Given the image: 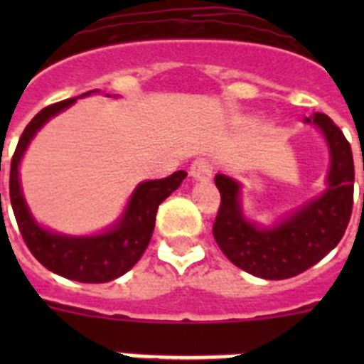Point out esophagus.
Returning a JSON list of instances; mask_svg holds the SVG:
<instances>
[{"label": "esophagus", "mask_w": 364, "mask_h": 364, "mask_svg": "<svg viewBox=\"0 0 364 364\" xmlns=\"http://www.w3.org/2000/svg\"><path fill=\"white\" fill-rule=\"evenodd\" d=\"M189 175L195 180H210L213 175V166H211L210 160L197 159L189 167Z\"/></svg>", "instance_id": "1"}]
</instances>
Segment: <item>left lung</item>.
Masks as SVG:
<instances>
[{"instance_id": "left-lung-1", "label": "left lung", "mask_w": 364, "mask_h": 364, "mask_svg": "<svg viewBox=\"0 0 364 364\" xmlns=\"http://www.w3.org/2000/svg\"><path fill=\"white\" fill-rule=\"evenodd\" d=\"M304 124H314L326 140V188L273 226H260L244 215L242 186L237 180L220 173L215 176L220 191L213 224L218 247L235 266L268 281L295 277L317 264L343 239L352 215L353 156L348 140L323 112H314Z\"/></svg>"}]
</instances>
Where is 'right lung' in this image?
Here are the masks:
<instances>
[{
	"instance_id": "1",
	"label": "right lung",
	"mask_w": 364,
	"mask_h": 364,
	"mask_svg": "<svg viewBox=\"0 0 364 364\" xmlns=\"http://www.w3.org/2000/svg\"><path fill=\"white\" fill-rule=\"evenodd\" d=\"M91 92H98V89L83 92L82 98ZM74 102L76 98H69L41 109L25 127L11 162V204L25 244L45 268L70 281L109 282L129 272L140 260L153 235L159 205L178 189L188 173L175 171L166 178L140 182L131 193L124 213L102 233L76 237L43 228L32 217L25 202L19 180V164L38 131L50 118L69 109Z\"/></svg>"
}]
</instances>
